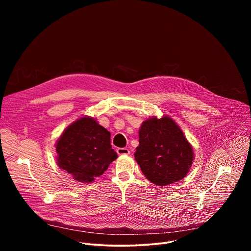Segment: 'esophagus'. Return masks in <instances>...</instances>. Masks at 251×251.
I'll return each mask as SVG.
<instances>
[{
	"mask_svg": "<svg viewBox=\"0 0 251 251\" xmlns=\"http://www.w3.org/2000/svg\"><path fill=\"white\" fill-rule=\"evenodd\" d=\"M117 153L118 155H129L130 151L127 148H118Z\"/></svg>",
	"mask_w": 251,
	"mask_h": 251,
	"instance_id": "obj_1",
	"label": "esophagus"
}]
</instances>
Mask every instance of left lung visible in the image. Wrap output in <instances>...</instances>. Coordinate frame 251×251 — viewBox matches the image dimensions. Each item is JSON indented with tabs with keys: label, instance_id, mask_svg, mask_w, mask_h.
Segmentation results:
<instances>
[{
	"label": "left lung",
	"instance_id": "1",
	"mask_svg": "<svg viewBox=\"0 0 251 251\" xmlns=\"http://www.w3.org/2000/svg\"><path fill=\"white\" fill-rule=\"evenodd\" d=\"M134 155L148 180L163 187L183 180L194 161L192 145L181 128L167 115L142 123Z\"/></svg>",
	"mask_w": 251,
	"mask_h": 251
}]
</instances>
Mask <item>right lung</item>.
<instances>
[{
    "label": "right lung",
    "mask_w": 251,
    "mask_h": 251,
    "mask_svg": "<svg viewBox=\"0 0 251 251\" xmlns=\"http://www.w3.org/2000/svg\"><path fill=\"white\" fill-rule=\"evenodd\" d=\"M57 165L75 181L91 183L117 158L110 132L92 117L71 123L56 142Z\"/></svg>",
    "instance_id": "right-lung-1"
}]
</instances>
